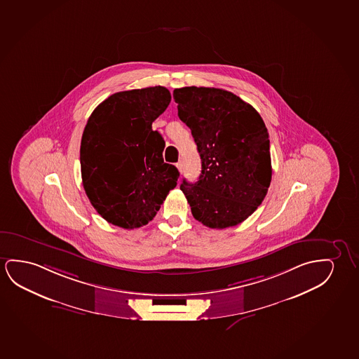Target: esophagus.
I'll return each mask as SVG.
<instances>
[{"mask_svg":"<svg viewBox=\"0 0 359 359\" xmlns=\"http://www.w3.org/2000/svg\"><path fill=\"white\" fill-rule=\"evenodd\" d=\"M177 170H179V172H180V174H182V169H184V168H182V161H177Z\"/></svg>","mask_w":359,"mask_h":359,"instance_id":"34e87169","label":"esophagus"}]
</instances>
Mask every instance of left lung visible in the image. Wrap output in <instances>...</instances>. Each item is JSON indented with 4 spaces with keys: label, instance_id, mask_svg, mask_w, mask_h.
Listing matches in <instances>:
<instances>
[{
    "label": "left lung",
    "instance_id": "obj_1",
    "mask_svg": "<svg viewBox=\"0 0 359 359\" xmlns=\"http://www.w3.org/2000/svg\"><path fill=\"white\" fill-rule=\"evenodd\" d=\"M177 116L191 130L201 174L180 185L191 212L210 229L243 222L271 182L269 135L260 114L238 96L215 88H175Z\"/></svg>",
    "mask_w": 359,
    "mask_h": 359
}]
</instances>
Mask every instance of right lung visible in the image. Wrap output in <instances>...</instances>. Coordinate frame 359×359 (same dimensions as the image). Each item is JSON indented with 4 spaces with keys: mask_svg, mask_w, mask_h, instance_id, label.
Returning a JSON list of instances; mask_svg holds the SVG:
<instances>
[{
    "mask_svg": "<svg viewBox=\"0 0 359 359\" xmlns=\"http://www.w3.org/2000/svg\"><path fill=\"white\" fill-rule=\"evenodd\" d=\"M163 86L111 95L83 130L80 164L85 193L95 210L122 229L153 219L177 187V168L163 161L165 143L151 123L170 104Z\"/></svg>",
    "mask_w": 359,
    "mask_h": 359,
    "instance_id": "add662e5",
    "label": "right lung"
}]
</instances>
